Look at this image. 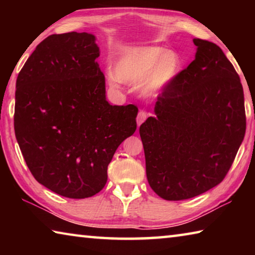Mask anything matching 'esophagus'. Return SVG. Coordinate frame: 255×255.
Wrapping results in <instances>:
<instances>
[{
    "mask_svg": "<svg viewBox=\"0 0 255 255\" xmlns=\"http://www.w3.org/2000/svg\"><path fill=\"white\" fill-rule=\"evenodd\" d=\"M146 118H147V114H146L145 111L138 112V115H137V126L139 127L140 125L145 122Z\"/></svg>",
    "mask_w": 255,
    "mask_h": 255,
    "instance_id": "34e87169",
    "label": "esophagus"
}]
</instances>
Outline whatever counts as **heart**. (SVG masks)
<instances>
[{
    "instance_id": "b5f03b06",
    "label": "heart",
    "mask_w": 255,
    "mask_h": 255,
    "mask_svg": "<svg viewBox=\"0 0 255 255\" xmlns=\"http://www.w3.org/2000/svg\"><path fill=\"white\" fill-rule=\"evenodd\" d=\"M181 62L174 51L162 47H135L126 49L116 60L114 72H109V83L117 86L119 82H143L146 96L162 92L179 74Z\"/></svg>"
}]
</instances>
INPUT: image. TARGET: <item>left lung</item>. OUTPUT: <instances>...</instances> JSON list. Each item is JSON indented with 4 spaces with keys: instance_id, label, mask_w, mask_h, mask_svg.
Wrapping results in <instances>:
<instances>
[{
    "instance_id": "left-lung-1",
    "label": "left lung",
    "mask_w": 255,
    "mask_h": 255,
    "mask_svg": "<svg viewBox=\"0 0 255 255\" xmlns=\"http://www.w3.org/2000/svg\"><path fill=\"white\" fill-rule=\"evenodd\" d=\"M196 58L163 90L154 117L139 127L146 175L165 200H184L219 184L247 129L240 76L214 42L193 39Z\"/></svg>"
}]
</instances>
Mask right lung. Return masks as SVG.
<instances>
[{
  "mask_svg": "<svg viewBox=\"0 0 255 255\" xmlns=\"http://www.w3.org/2000/svg\"><path fill=\"white\" fill-rule=\"evenodd\" d=\"M88 32L51 34L16 79L14 131L33 178L59 196L83 199L107 183L118 146L137 128L138 108L111 106Z\"/></svg>",
  "mask_w": 255,
  "mask_h": 255,
  "instance_id": "obj_1",
  "label": "right lung"
}]
</instances>
